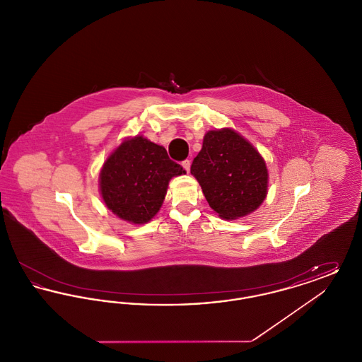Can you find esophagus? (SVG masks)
Here are the masks:
<instances>
[{"mask_svg": "<svg viewBox=\"0 0 362 362\" xmlns=\"http://www.w3.org/2000/svg\"><path fill=\"white\" fill-rule=\"evenodd\" d=\"M189 165H191V161L189 160H185V161H182V167L189 173Z\"/></svg>", "mask_w": 362, "mask_h": 362, "instance_id": "esophagus-1", "label": "esophagus"}]
</instances>
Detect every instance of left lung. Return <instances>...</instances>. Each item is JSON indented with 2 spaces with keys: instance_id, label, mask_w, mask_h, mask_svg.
<instances>
[{
  "instance_id": "8db88e82",
  "label": "left lung",
  "mask_w": 362,
  "mask_h": 362,
  "mask_svg": "<svg viewBox=\"0 0 362 362\" xmlns=\"http://www.w3.org/2000/svg\"><path fill=\"white\" fill-rule=\"evenodd\" d=\"M210 207L225 220L257 210L267 194L269 173L258 151L232 129L205 134L191 164Z\"/></svg>"
}]
</instances>
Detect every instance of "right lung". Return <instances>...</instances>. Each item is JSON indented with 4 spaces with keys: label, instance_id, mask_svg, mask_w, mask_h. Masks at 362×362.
I'll return each mask as SVG.
<instances>
[{
    "label": "right lung",
    "instance_id": "right-lung-1",
    "mask_svg": "<svg viewBox=\"0 0 362 362\" xmlns=\"http://www.w3.org/2000/svg\"><path fill=\"white\" fill-rule=\"evenodd\" d=\"M182 173L163 146L141 136L126 139L100 173L104 204L122 220L145 224L160 210L168 182Z\"/></svg>",
    "mask_w": 362,
    "mask_h": 362
}]
</instances>
